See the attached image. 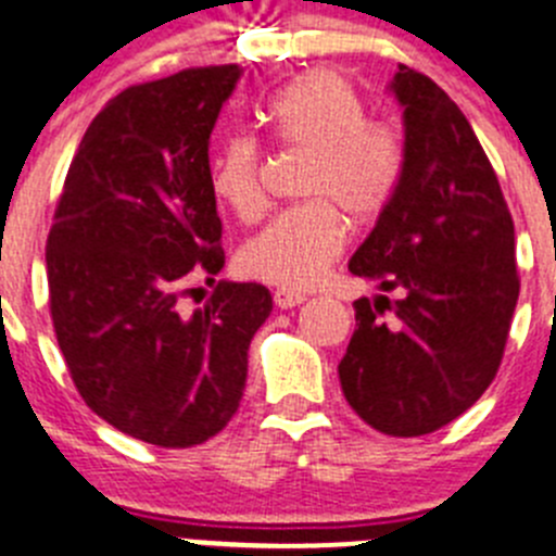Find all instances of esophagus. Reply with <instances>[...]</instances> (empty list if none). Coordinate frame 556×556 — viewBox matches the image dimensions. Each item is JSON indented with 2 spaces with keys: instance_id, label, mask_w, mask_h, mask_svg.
<instances>
[{
  "instance_id": "1",
  "label": "esophagus",
  "mask_w": 556,
  "mask_h": 556,
  "mask_svg": "<svg viewBox=\"0 0 556 556\" xmlns=\"http://www.w3.org/2000/svg\"><path fill=\"white\" fill-rule=\"evenodd\" d=\"M304 302H307V296H304V293H299V290H290V288L274 290V304H277L279 309L299 307V304H304Z\"/></svg>"
}]
</instances>
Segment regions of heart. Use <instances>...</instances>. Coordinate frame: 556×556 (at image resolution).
<instances>
[{
  "label": "heart",
  "mask_w": 556,
  "mask_h": 556,
  "mask_svg": "<svg viewBox=\"0 0 556 556\" xmlns=\"http://www.w3.org/2000/svg\"><path fill=\"white\" fill-rule=\"evenodd\" d=\"M271 138L304 152L299 193L307 202L282 210L243 247L249 277L282 288H309L324 277L354 222L379 216L402 179V141L382 122H368L352 85L334 72H307L279 88L263 108ZM263 149L249 135H227L210 157V188L241 218L257 222Z\"/></svg>",
  "instance_id": "b5f03b06"
}]
</instances>
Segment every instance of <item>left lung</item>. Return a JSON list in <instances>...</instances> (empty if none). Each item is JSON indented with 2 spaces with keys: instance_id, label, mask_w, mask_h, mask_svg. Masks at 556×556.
I'll return each instance as SVG.
<instances>
[{
  "instance_id": "1",
  "label": "left lung",
  "mask_w": 556,
  "mask_h": 556,
  "mask_svg": "<svg viewBox=\"0 0 556 556\" xmlns=\"http://www.w3.org/2000/svg\"><path fill=\"white\" fill-rule=\"evenodd\" d=\"M390 91L404 110L402 179L349 260L379 293L354 302L357 329L338 374L368 427L418 438L493 382L521 279L502 185L463 110L409 66Z\"/></svg>"
}]
</instances>
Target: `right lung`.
Returning <instances> with one entry per match:
<instances>
[{"instance_id": "add662e5", "label": "right lung", "mask_w": 556, "mask_h": 556, "mask_svg": "<svg viewBox=\"0 0 556 556\" xmlns=\"http://www.w3.org/2000/svg\"><path fill=\"white\" fill-rule=\"evenodd\" d=\"M238 77V66L185 68L110 99L47 238L49 309L79 396L152 446H197L227 427L274 307L263 285L224 279L204 308L178 302L191 278L224 268L207 149Z\"/></svg>"}]
</instances>
